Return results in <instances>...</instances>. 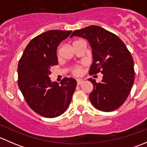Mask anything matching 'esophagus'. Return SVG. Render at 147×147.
Here are the masks:
<instances>
[{"mask_svg":"<svg viewBox=\"0 0 147 147\" xmlns=\"http://www.w3.org/2000/svg\"><path fill=\"white\" fill-rule=\"evenodd\" d=\"M82 82H83L82 80H81V79H78V80H77V83H78V85H80V84H81Z\"/></svg>","mask_w":147,"mask_h":147,"instance_id":"obj_1","label":"esophagus"}]
</instances>
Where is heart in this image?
Returning <instances> with one entry per match:
<instances>
[{"instance_id":"b5f03b06","label":"heart","mask_w":147,"mask_h":147,"mask_svg":"<svg viewBox=\"0 0 147 147\" xmlns=\"http://www.w3.org/2000/svg\"><path fill=\"white\" fill-rule=\"evenodd\" d=\"M72 72L75 75H80L82 73V66L77 65V66L74 67L72 69Z\"/></svg>"}]
</instances>
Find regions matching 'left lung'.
<instances>
[{
	"label": "left lung",
	"instance_id": "1",
	"mask_svg": "<svg viewBox=\"0 0 147 147\" xmlns=\"http://www.w3.org/2000/svg\"><path fill=\"white\" fill-rule=\"evenodd\" d=\"M85 38L92 49L93 63L89 73L103 74L101 82L93 84L90 100L96 109L112 112L127 100L134 81V60L127 46L118 36L100 26H90L74 31L70 38Z\"/></svg>",
	"mask_w": 147,
	"mask_h": 147
}]
</instances>
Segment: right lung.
<instances>
[{
    "mask_svg": "<svg viewBox=\"0 0 147 147\" xmlns=\"http://www.w3.org/2000/svg\"><path fill=\"white\" fill-rule=\"evenodd\" d=\"M71 32L53 30L38 35L28 43L19 60V88L30 107L45 117L64 113L76 88L77 81L72 78H65L60 84L49 78L51 67L58 64L57 47Z\"/></svg>",
    "mask_w": 147,
    "mask_h": 147,
    "instance_id": "add662e5",
    "label": "right lung"
}]
</instances>
